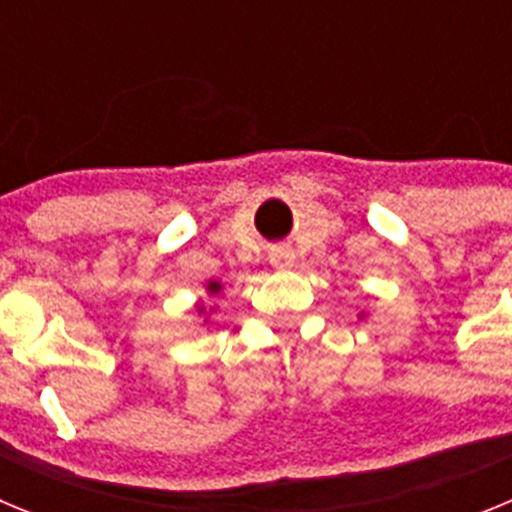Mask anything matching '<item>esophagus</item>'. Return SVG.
<instances>
[{"label": "esophagus", "instance_id": "esophagus-1", "mask_svg": "<svg viewBox=\"0 0 512 512\" xmlns=\"http://www.w3.org/2000/svg\"><path fill=\"white\" fill-rule=\"evenodd\" d=\"M271 264L277 266V269H289V266L295 264V253L289 251V248H277V251L271 253Z\"/></svg>", "mask_w": 512, "mask_h": 512}]
</instances>
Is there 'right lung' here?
Here are the masks:
<instances>
[{"mask_svg":"<svg viewBox=\"0 0 512 512\" xmlns=\"http://www.w3.org/2000/svg\"><path fill=\"white\" fill-rule=\"evenodd\" d=\"M220 289H223V287H220V282H210V284H207V292H210V295H217ZM200 312H202V307H200Z\"/></svg>","mask_w":512,"mask_h":512,"instance_id":"add662e5","label":"right lung"}]
</instances>
